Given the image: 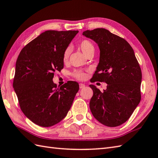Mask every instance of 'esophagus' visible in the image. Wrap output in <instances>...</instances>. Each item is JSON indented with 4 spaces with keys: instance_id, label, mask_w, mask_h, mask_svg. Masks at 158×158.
Here are the masks:
<instances>
[{
    "instance_id": "1",
    "label": "esophagus",
    "mask_w": 158,
    "mask_h": 158,
    "mask_svg": "<svg viewBox=\"0 0 158 158\" xmlns=\"http://www.w3.org/2000/svg\"><path fill=\"white\" fill-rule=\"evenodd\" d=\"M85 87V85L83 84V83H79V88L80 89H83Z\"/></svg>"
}]
</instances>
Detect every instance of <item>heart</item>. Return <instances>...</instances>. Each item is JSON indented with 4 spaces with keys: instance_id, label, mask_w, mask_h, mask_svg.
<instances>
[{
    "instance_id": "obj_1",
    "label": "heart",
    "mask_w": 158,
    "mask_h": 158,
    "mask_svg": "<svg viewBox=\"0 0 158 158\" xmlns=\"http://www.w3.org/2000/svg\"><path fill=\"white\" fill-rule=\"evenodd\" d=\"M77 46L79 49L83 52V54L85 55L86 56L89 55L90 53H92V52L94 53L95 47L90 40L87 39L82 40L81 41H80L78 43ZM71 51V48L69 47H67V48H65V50L64 51L63 55V60L64 62L67 61V60L70 56ZM72 75L78 80H83L86 77L85 72L81 70H75L73 73Z\"/></svg>"
}]
</instances>
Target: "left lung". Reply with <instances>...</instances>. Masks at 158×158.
I'll list each match as a JSON object with an SVG mask.
<instances>
[{
    "instance_id": "left-lung-1",
    "label": "left lung",
    "mask_w": 158,
    "mask_h": 158,
    "mask_svg": "<svg viewBox=\"0 0 158 158\" xmlns=\"http://www.w3.org/2000/svg\"><path fill=\"white\" fill-rule=\"evenodd\" d=\"M98 44L99 62L91 82H105L101 91L94 85L90 110L99 122L117 127L127 121L141 100V71L134 51L126 40L103 28L84 31Z\"/></svg>"
}]
</instances>
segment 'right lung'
Returning a JSON list of instances; mask_svg holds the SVG:
<instances>
[{"instance_id":"add662e5","label":"right lung","mask_w":158,"mask_h":158,"mask_svg":"<svg viewBox=\"0 0 158 158\" xmlns=\"http://www.w3.org/2000/svg\"><path fill=\"white\" fill-rule=\"evenodd\" d=\"M78 31H47L21 50L16 62L13 88L21 110L41 127H51L65 118L79 84L69 81L56 87L54 73L64 66L63 52Z\"/></svg>"}]
</instances>
